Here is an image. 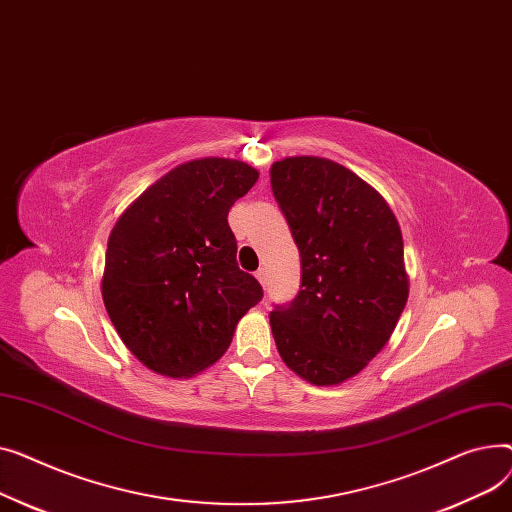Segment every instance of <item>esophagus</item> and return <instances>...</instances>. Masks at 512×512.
Segmentation results:
<instances>
[{
	"instance_id": "obj_1",
	"label": "esophagus",
	"mask_w": 512,
	"mask_h": 512,
	"mask_svg": "<svg viewBox=\"0 0 512 512\" xmlns=\"http://www.w3.org/2000/svg\"><path fill=\"white\" fill-rule=\"evenodd\" d=\"M256 279L260 281V285H262V287H266V270H264V268L256 270Z\"/></svg>"
}]
</instances>
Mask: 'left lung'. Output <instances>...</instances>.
<instances>
[{"mask_svg":"<svg viewBox=\"0 0 512 512\" xmlns=\"http://www.w3.org/2000/svg\"><path fill=\"white\" fill-rule=\"evenodd\" d=\"M270 186L302 256L299 293L270 312L277 349L304 380L341 384L380 353L407 304L401 227L386 200L335 161H277Z\"/></svg>","mask_w":512,"mask_h":512,"instance_id":"1","label":"left lung"}]
</instances>
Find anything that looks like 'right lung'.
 Masks as SVG:
<instances>
[{
	"label": "right lung",
	"mask_w": 512,
	"mask_h": 512,
	"mask_svg": "<svg viewBox=\"0 0 512 512\" xmlns=\"http://www.w3.org/2000/svg\"><path fill=\"white\" fill-rule=\"evenodd\" d=\"M242 161L206 157L144 190L111 229L101 281L107 314L140 362L190 378L227 351L233 330L262 299L237 266L229 208L256 184Z\"/></svg>",
	"instance_id": "right-lung-1"
}]
</instances>
